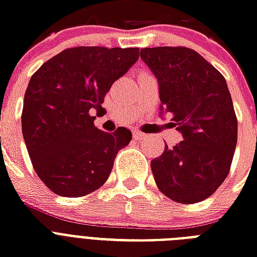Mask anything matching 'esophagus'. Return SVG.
I'll use <instances>...</instances> for the list:
<instances>
[{"label": "esophagus", "mask_w": 257, "mask_h": 257, "mask_svg": "<svg viewBox=\"0 0 257 257\" xmlns=\"http://www.w3.org/2000/svg\"><path fill=\"white\" fill-rule=\"evenodd\" d=\"M133 137H135V139H143V137H144V133L140 132V131H133Z\"/></svg>", "instance_id": "obj_1"}]
</instances>
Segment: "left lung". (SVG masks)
Returning a JSON list of instances; mask_svg holds the SVG:
<instances>
[{
  "label": "left lung",
  "instance_id": "left-lung-1",
  "mask_svg": "<svg viewBox=\"0 0 257 257\" xmlns=\"http://www.w3.org/2000/svg\"><path fill=\"white\" fill-rule=\"evenodd\" d=\"M141 60L159 81L161 110L172 113L183 141L151 161L157 187L176 203L208 199L229 173L237 118L223 74L184 46L145 48Z\"/></svg>",
  "mask_w": 257,
  "mask_h": 257
}]
</instances>
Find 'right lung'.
Here are the masks:
<instances>
[{
  "instance_id": "obj_1",
  "label": "right lung",
  "mask_w": 257,
  "mask_h": 257,
  "mask_svg": "<svg viewBox=\"0 0 257 257\" xmlns=\"http://www.w3.org/2000/svg\"><path fill=\"white\" fill-rule=\"evenodd\" d=\"M139 60V48L77 46L62 50L32 76L22 109V135L38 177L56 195L81 197L108 180L116 155L132 140L120 126H94L93 112L112 84Z\"/></svg>"
}]
</instances>
